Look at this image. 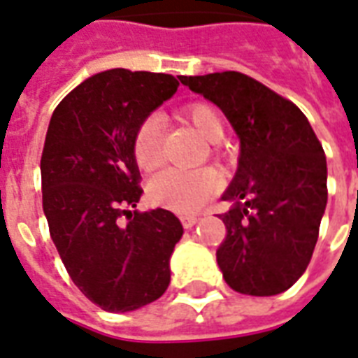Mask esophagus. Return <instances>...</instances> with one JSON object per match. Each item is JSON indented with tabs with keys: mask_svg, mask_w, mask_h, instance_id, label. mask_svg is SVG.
Listing matches in <instances>:
<instances>
[{
	"mask_svg": "<svg viewBox=\"0 0 358 358\" xmlns=\"http://www.w3.org/2000/svg\"><path fill=\"white\" fill-rule=\"evenodd\" d=\"M197 216H184V218H182V226L186 227V229H189V227H193L195 226V224H197Z\"/></svg>",
	"mask_w": 358,
	"mask_h": 358,
	"instance_id": "obj_1",
	"label": "esophagus"
}]
</instances>
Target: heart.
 I'll list each match as a JSON object with an SVG mask.
<instances>
[{
  "mask_svg": "<svg viewBox=\"0 0 358 358\" xmlns=\"http://www.w3.org/2000/svg\"><path fill=\"white\" fill-rule=\"evenodd\" d=\"M195 131L208 142H220L226 132V123L216 106L208 102H192L182 110ZM132 152L136 165L144 171H152L163 161V119L152 113L142 121L134 134ZM222 187V174L210 166L205 169H165L153 176L148 186V197L153 205L169 208L172 213L193 214L205 206Z\"/></svg>",
  "mask_w": 358,
  "mask_h": 358,
  "instance_id": "1",
  "label": "heart"
}]
</instances>
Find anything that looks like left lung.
Masks as SVG:
<instances>
[{
  "label": "left lung",
  "instance_id": "left-lung-1",
  "mask_svg": "<svg viewBox=\"0 0 358 358\" xmlns=\"http://www.w3.org/2000/svg\"><path fill=\"white\" fill-rule=\"evenodd\" d=\"M226 113L241 140L239 169L220 214L224 279L248 296H275L300 279L328 199L327 157L298 106L241 71L180 76Z\"/></svg>",
  "mask_w": 358,
  "mask_h": 358
}]
</instances>
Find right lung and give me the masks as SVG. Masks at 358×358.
<instances>
[{
    "mask_svg": "<svg viewBox=\"0 0 358 358\" xmlns=\"http://www.w3.org/2000/svg\"><path fill=\"white\" fill-rule=\"evenodd\" d=\"M178 79L123 68L96 73L62 98L47 129L41 192L49 233L73 285L104 311L148 306L171 282L169 260L184 229L165 208L131 210L142 195L132 142Z\"/></svg>",
    "mask_w": 358,
    "mask_h": 358,
    "instance_id": "right-lung-1",
    "label": "right lung"
}]
</instances>
